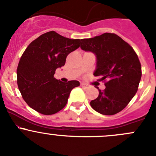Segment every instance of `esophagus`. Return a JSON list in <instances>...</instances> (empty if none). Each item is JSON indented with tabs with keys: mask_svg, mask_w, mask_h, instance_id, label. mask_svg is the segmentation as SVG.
<instances>
[{
	"mask_svg": "<svg viewBox=\"0 0 156 156\" xmlns=\"http://www.w3.org/2000/svg\"><path fill=\"white\" fill-rule=\"evenodd\" d=\"M81 86L84 89H87V88L90 87V85L87 84H85V83H81Z\"/></svg>",
	"mask_w": 156,
	"mask_h": 156,
	"instance_id": "obj_1",
	"label": "esophagus"
}]
</instances>
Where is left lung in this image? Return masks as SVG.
I'll use <instances>...</instances> for the list:
<instances>
[{
    "mask_svg": "<svg viewBox=\"0 0 156 156\" xmlns=\"http://www.w3.org/2000/svg\"><path fill=\"white\" fill-rule=\"evenodd\" d=\"M81 50L92 52L97 57L94 72L101 80L107 79L106 88L90 101L97 112L112 115L124 109L137 91L141 79V65L133 49L119 35L104 33L82 39Z\"/></svg>",
    "mask_w": 156,
    "mask_h": 156,
    "instance_id": "1",
    "label": "left lung"
}]
</instances>
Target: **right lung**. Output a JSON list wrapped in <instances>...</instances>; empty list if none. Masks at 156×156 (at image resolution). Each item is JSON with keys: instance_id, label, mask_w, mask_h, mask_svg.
<instances>
[{"instance_id": "1", "label": "right lung", "mask_w": 156, "mask_h": 156, "mask_svg": "<svg viewBox=\"0 0 156 156\" xmlns=\"http://www.w3.org/2000/svg\"><path fill=\"white\" fill-rule=\"evenodd\" d=\"M80 44V39H69L51 31L28 46L20 58L16 74L19 90L30 107L43 115L55 114L65 107L70 92L80 83L62 82L53 75Z\"/></svg>"}]
</instances>
